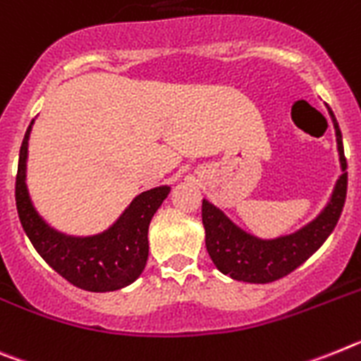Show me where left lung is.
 I'll return each instance as SVG.
<instances>
[{
  "instance_id": "obj_1",
  "label": "left lung",
  "mask_w": 361,
  "mask_h": 361,
  "mask_svg": "<svg viewBox=\"0 0 361 361\" xmlns=\"http://www.w3.org/2000/svg\"><path fill=\"white\" fill-rule=\"evenodd\" d=\"M327 111L336 134L341 174L338 176L327 205L312 221L290 234L263 240L238 227L214 203L203 200L202 219L205 227L207 252L219 272L247 283H269L280 280L311 258L331 236L345 203L347 159L336 118L329 106Z\"/></svg>"
}]
</instances>
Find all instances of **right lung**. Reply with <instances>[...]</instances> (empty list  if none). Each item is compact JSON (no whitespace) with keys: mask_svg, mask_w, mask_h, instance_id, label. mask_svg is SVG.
<instances>
[{"mask_svg":"<svg viewBox=\"0 0 361 361\" xmlns=\"http://www.w3.org/2000/svg\"><path fill=\"white\" fill-rule=\"evenodd\" d=\"M30 121L20 149L16 176V207L25 234L50 267L72 285L90 293L123 289L140 278L149 258V225L163 200L171 192L169 185L137 194L123 214L111 227L94 236H71L50 227L36 211L27 189V158Z\"/></svg>","mask_w":361,"mask_h":361,"instance_id":"1","label":"right lung"}]
</instances>
